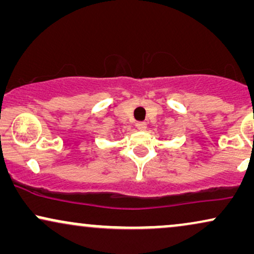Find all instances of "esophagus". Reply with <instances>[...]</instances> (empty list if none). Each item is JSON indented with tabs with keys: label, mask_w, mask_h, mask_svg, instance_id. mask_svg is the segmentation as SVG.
<instances>
[{
	"label": "esophagus",
	"mask_w": 254,
	"mask_h": 254,
	"mask_svg": "<svg viewBox=\"0 0 254 254\" xmlns=\"http://www.w3.org/2000/svg\"><path fill=\"white\" fill-rule=\"evenodd\" d=\"M136 127L139 131H144L146 129V123H145V122H137Z\"/></svg>",
	"instance_id": "1"
}]
</instances>
